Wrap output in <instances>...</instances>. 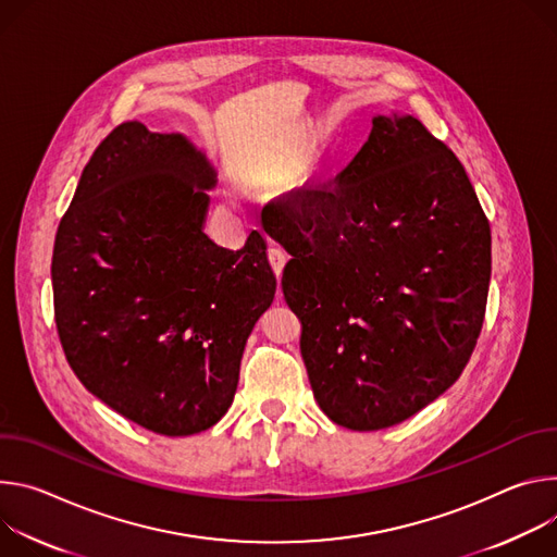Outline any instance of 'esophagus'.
Instances as JSON below:
<instances>
[{"instance_id":"34e87169","label":"esophagus","mask_w":557,"mask_h":557,"mask_svg":"<svg viewBox=\"0 0 557 557\" xmlns=\"http://www.w3.org/2000/svg\"><path fill=\"white\" fill-rule=\"evenodd\" d=\"M268 259H270V265H272L274 274L281 278L283 268H285V263H287V255H285V250H281V247H276V245H274V247H270ZM278 296H281V292H278Z\"/></svg>"}]
</instances>
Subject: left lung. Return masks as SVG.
I'll use <instances>...</instances> for the list:
<instances>
[{"label": "left lung", "mask_w": 557, "mask_h": 557, "mask_svg": "<svg viewBox=\"0 0 557 557\" xmlns=\"http://www.w3.org/2000/svg\"><path fill=\"white\" fill-rule=\"evenodd\" d=\"M292 255L283 294L323 413L398 424L462 374L482 330L491 230L458 157L411 114H376L351 163L261 212Z\"/></svg>", "instance_id": "left-lung-1"}]
</instances>
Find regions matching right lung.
<instances>
[{
  "label": "right lung",
  "mask_w": 557,
  "mask_h": 557,
  "mask_svg": "<svg viewBox=\"0 0 557 557\" xmlns=\"http://www.w3.org/2000/svg\"><path fill=\"white\" fill-rule=\"evenodd\" d=\"M216 172L178 133L116 126L86 163L52 250L54 323L82 385L161 436L230 409L247 336L274 300L261 232H206Z\"/></svg>",
  "instance_id": "add662e5"
}]
</instances>
